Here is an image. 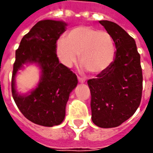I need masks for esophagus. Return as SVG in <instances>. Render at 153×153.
I'll list each match as a JSON object with an SVG mask.
<instances>
[{
    "instance_id": "34e87169",
    "label": "esophagus",
    "mask_w": 153,
    "mask_h": 153,
    "mask_svg": "<svg viewBox=\"0 0 153 153\" xmlns=\"http://www.w3.org/2000/svg\"><path fill=\"white\" fill-rule=\"evenodd\" d=\"M78 80H79V82L80 83H85V79H83V78H80V77H78Z\"/></svg>"
}]
</instances>
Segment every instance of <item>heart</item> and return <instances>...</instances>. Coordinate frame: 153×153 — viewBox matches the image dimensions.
<instances>
[{"instance_id": "obj_1", "label": "heart", "mask_w": 153, "mask_h": 153, "mask_svg": "<svg viewBox=\"0 0 153 153\" xmlns=\"http://www.w3.org/2000/svg\"><path fill=\"white\" fill-rule=\"evenodd\" d=\"M56 49L58 59L65 66H72L79 55L80 65L93 74L104 72L115 55L111 35L91 26H78L71 29L66 38L57 41Z\"/></svg>"}]
</instances>
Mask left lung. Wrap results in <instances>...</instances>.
<instances>
[{"mask_svg": "<svg viewBox=\"0 0 153 153\" xmlns=\"http://www.w3.org/2000/svg\"><path fill=\"white\" fill-rule=\"evenodd\" d=\"M115 44L112 63L95 79L88 80L92 120L101 128H114L134 115L143 90L140 55L135 41L114 22L100 20Z\"/></svg>", "mask_w": 153, "mask_h": 153, "instance_id": "left-lung-1", "label": "left lung"}]
</instances>
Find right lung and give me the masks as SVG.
<instances>
[{
  "label": "right lung",
  "instance_id": "1",
  "mask_svg": "<svg viewBox=\"0 0 153 153\" xmlns=\"http://www.w3.org/2000/svg\"><path fill=\"white\" fill-rule=\"evenodd\" d=\"M66 26L61 20H41L24 36L15 51L12 96L22 114L42 126L52 127L63 122L70 94L78 84L75 74L60 63L56 55V42ZM29 64L40 69V79L33 90L22 94L16 89L15 78Z\"/></svg>",
  "mask_w": 153,
  "mask_h": 153
}]
</instances>
